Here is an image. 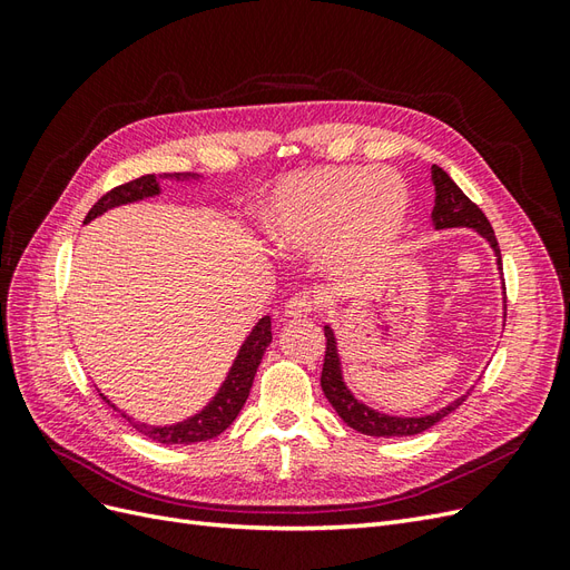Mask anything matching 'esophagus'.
I'll return each mask as SVG.
<instances>
[{
    "label": "esophagus",
    "mask_w": 570,
    "mask_h": 570,
    "mask_svg": "<svg viewBox=\"0 0 570 570\" xmlns=\"http://www.w3.org/2000/svg\"><path fill=\"white\" fill-rule=\"evenodd\" d=\"M316 308H318V299L314 295H308V292H297V295L287 302L285 314L292 318H306L316 314Z\"/></svg>",
    "instance_id": "esophagus-1"
}]
</instances>
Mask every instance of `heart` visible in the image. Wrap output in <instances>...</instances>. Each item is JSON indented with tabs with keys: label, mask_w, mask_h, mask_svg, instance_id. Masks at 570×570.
Returning a JSON list of instances; mask_svg holds the SVG:
<instances>
[{
	"label": "heart",
	"mask_w": 570,
	"mask_h": 570,
	"mask_svg": "<svg viewBox=\"0 0 570 570\" xmlns=\"http://www.w3.org/2000/svg\"><path fill=\"white\" fill-rule=\"evenodd\" d=\"M409 220V189L371 166H318L289 174L264 212L271 239L287 252L314 254L344 275L387 264Z\"/></svg>",
	"instance_id": "obj_1"
}]
</instances>
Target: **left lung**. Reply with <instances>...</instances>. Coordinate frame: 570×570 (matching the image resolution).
Wrapping results in <instances>:
<instances>
[{
  "label": "left lung",
  "instance_id": "obj_1",
  "mask_svg": "<svg viewBox=\"0 0 570 570\" xmlns=\"http://www.w3.org/2000/svg\"><path fill=\"white\" fill-rule=\"evenodd\" d=\"M435 183V209H433V220L435 228H473L492 245L497 262L502 266V252H499L494 230L490 226L488 216L478 209V204H473L469 197H465L459 185L444 174L440 166L433 164L430 168ZM325 358H323V373H321V387L323 394L327 396V402L333 404V409L340 413V419L347 423L350 428L358 430L364 435L373 438H406V435H419L430 425H435L440 419H444L446 413L459 409L463 404L465 396H459L454 404L446 409L433 413V416H423V419H394L385 416V413H377L361 402H356L352 392L344 387L342 375H340V358H337V347H335V337L333 331L325 325Z\"/></svg>",
  "mask_w": 570,
  "mask_h": 570
}]
</instances>
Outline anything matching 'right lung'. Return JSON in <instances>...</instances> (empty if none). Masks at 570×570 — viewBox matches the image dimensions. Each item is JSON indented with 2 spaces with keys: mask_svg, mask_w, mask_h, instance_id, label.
<instances>
[{
  "mask_svg": "<svg viewBox=\"0 0 570 570\" xmlns=\"http://www.w3.org/2000/svg\"><path fill=\"white\" fill-rule=\"evenodd\" d=\"M159 178L187 180V178H202V176H197V174H164ZM157 193H159V183L154 176H142V178H135L130 183L118 185V187L109 189V193L92 206L90 214L85 216V223L92 220L99 214H105L107 209H111V206L137 202V199L151 197ZM271 340H273L271 318L266 316V318L256 323L252 335L243 344V350H239L235 364L228 373V381L223 383L216 400L209 406H206L202 413H197V416H193L189 421H183L178 425H170V428H151V425H145V423L130 421L126 416L128 423L137 430V433H142L149 440L161 442V444H193V442L214 440L237 419L239 409L245 406L249 390H252V383H254L256 368H258V364H262V356H264Z\"/></svg>",
  "mask_w": 570,
  "mask_h": 570,
  "instance_id": "obj_1",
  "label": "right lung"
}]
</instances>
